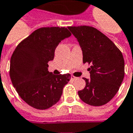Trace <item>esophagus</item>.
Returning a JSON list of instances; mask_svg holds the SVG:
<instances>
[{"instance_id": "esophagus-1", "label": "esophagus", "mask_w": 133, "mask_h": 133, "mask_svg": "<svg viewBox=\"0 0 133 133\" xmlns=\"http://www.w3.org/2000/svg\"><path fill=\"white\" fill-rule=\"evenodd\" d=\"M71 79L72 80H75V79H77V77H74V76H73V75H71Z\"/></svg>"}]
</instances>
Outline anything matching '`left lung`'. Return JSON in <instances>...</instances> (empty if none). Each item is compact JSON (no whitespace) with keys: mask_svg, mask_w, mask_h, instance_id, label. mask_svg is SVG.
<instances>
[{"mask_svg":"<svg viewBox=\"0 0 133 133\" xmlns=\"http://www.w3.org/2000/svg\"><path fill=\"white\" fill-rule=\"evenodd\" d=\"M83 54V63L90 79L83 78L86 86L78 92L80 99L92 106L107 104L118 92L125 75V62L121 51L110 38L92 26H69Z\"/></svg>","mask_w":133,"mask_h":133,"instance_id":"1","label":"left lung"}]
</instances>
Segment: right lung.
I'll use <instances>...</instances> for the list:
<instances>
[{
  "mask_svg": "<svg viewBox=\"0 0 133 133\" xmlns=\"http://www.w3.org/2000/svg\"><path fill=\"white\" fill-rule=\"evenodd\" d=\"M65 27H44L21 41L11 58L10 77L23 101L34 108L46 110L61 98L69 74L55 75L48 71L56 46L71 36Z\"/></svg>",
  "mask_w": 133,
  "mask_h": 133,
  "instance_id": "obj_1",
  "label": "right lung"
}]
</instances>
